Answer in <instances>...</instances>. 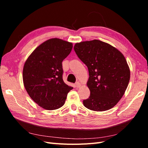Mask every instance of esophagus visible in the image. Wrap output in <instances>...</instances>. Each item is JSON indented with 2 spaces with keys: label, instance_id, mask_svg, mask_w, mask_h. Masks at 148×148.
Instances as JSON below:
<instances>
[{
  "label": "esophagus",
  "instance_id": "esophagus-1",
  "mask_svg": "<svg viewBox=\"0 0 148 148\" xmlns=\"http://www.w3.org/2000/svg\"><path fill=\"white\" fill-rule=\"evenodd\" d=\"M80 86H81V84H80L79 82H77V83H75V88H79V87H80Z\"/></svg>",
  "mask_w": 148,
  "mask_h": 148
}]
</instances>
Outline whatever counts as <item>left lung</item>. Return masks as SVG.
Instances as JSON below:
<instances>
[{"instance_id":"1","label":"left lung","mask_w":148,"mask_h":148,"mask_svg":"<svg viewBox=\"0 0 148 148\" xmlns=\"http://www.w3.org/2000/svg\"><path fill=\"white\" fill-rule=\"evenodd\" d=\"M74 50L89 71L90 96L83 100V105L94 111L112 108L123 96L130 78L125 57L118 49L97 39L76 43Z\"/></svg>"}]
</instances>
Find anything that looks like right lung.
I'll list each match as a JSON object with an SVG mask.
<instances>
[{"label": "right lung", "instance_id": "add662e5", "mask_svg": "<svg viewBox=\"0 0 148 148\" xmlns=\"http://www.w3.org/2000/svg\"><path fill=\"white\" fill-rule=\"evenodd\" d=\"M72 47V43L52 38L39 45L25 62V88L31 99L44 109L55 110L63 106L67 94L73 89L62 78V61Z\"/></svg>", "mask_w": 148, "mask_h": 148}]
</instances>
